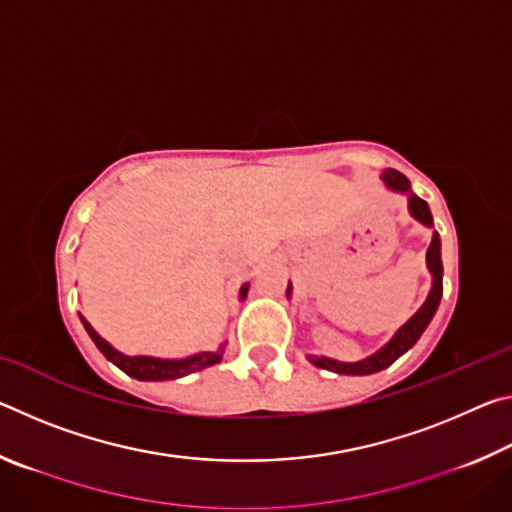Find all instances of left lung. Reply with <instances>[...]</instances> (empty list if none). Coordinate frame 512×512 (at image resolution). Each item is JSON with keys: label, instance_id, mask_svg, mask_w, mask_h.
<instances>
[{"label": "left lung", "instance_id": "8db88e82", "mask_svg": "<svg viewBox=\"0 0 512 512\" xmlns=\"http://www.w3.org/2000/svg\"><path fill=\"white\" fill-rule=\"evenodd\" d=\"M381 183L388 189V192L395 194H404L409 198V212L418 223H422L424 228H433V216L429 205L422 201L420 196H415L411 192V183L404 173L395 171V169H386L381 171ZM427 268L431 273V289L427 300L422 302V307L415 311V314L406 320V323L397 329L393 334V339L388 341L386 345H381L377 352H372L370 357L361 359V361H336L329 357H316V354H307V359L314 363L316 368H325L332 372H339V375H372V372H379L391 366L393 361H397L402 357L404 352H409L418 339L422 336L424 329L431 323L433 314L440 305V298H443V257H440V237L438 232L433 230L431 244L427 250ZM291 282L287 287V298H291Z\"/></svg>", "mask_w": 512, "mask_h": 512}]
</instances>
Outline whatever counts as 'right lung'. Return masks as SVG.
I'll list each match as a JSON object with an SVG mask.
<instances>
[{
    "instance_id": "add662e5",
    "label": "right lung",
    "mask_w": 512,
    "mask_h": 512,
    "mask_svg": "<svg viewBox=\"0 0 512 512\" xmlns=\"http://www.w3.org/2000/svg\"><path fill=\"white\" fill-rule=\"evenodd\" d=\"M248 289H250L248 282L241 284L239 300H246ZM81 323L85 327V332L90 334L94 345L101 350L103 357L115 363L119 370H124L128 377L140 379V381H167V379H180L185 375H192V372H198L203 368L214 366V363H219L223 359V352H225V343H221L216 350L196 352V354H189V357H183V359L144 357V354H140V357H128V354L119 352L117 348H112V345L103 339L97 329H94L83 316H81Z\"/></svg>"
}]
</instances>
